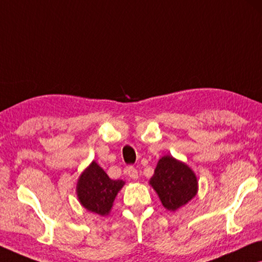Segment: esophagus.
I'll use <instances>...</instances> for the list:
<instances>
[{"label": "esophagus", "instance_id": "obj_1", "mask_svg": "<svg viewBox=\"0 0 262 262\" xmlns=\"http://www.w3.org/2000/svg\"><path fill=\"white\" fill-rule=\"evenodd\" d=\"M126 172H127V174H128V177H130L131 179H134V180L138 179V171H137L136 167H134V166H128Z\"/></svg>", "mask_w": 262, "mask_h": 262}]
</instances>
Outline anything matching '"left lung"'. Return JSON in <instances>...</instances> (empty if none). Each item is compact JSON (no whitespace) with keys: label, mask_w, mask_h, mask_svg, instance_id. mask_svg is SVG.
I'll use <instances>...</instances> for the list:
<instances>
[{"label":"left lung","mask_w":262,"mask_h":262,"mask_svg":"<svg viewBox=\"0 0 262 262\" xmlns=\"http://www.w3.org/2000/svg\"><path fill=\"white\" fill-rule=\"evenodd\" d=\"M150 185L168 211H177L186 205L198 192L194 172L172 156H164L159 159Z\"/></svg>","instance_id":"left-lung-1"}]
</instances>
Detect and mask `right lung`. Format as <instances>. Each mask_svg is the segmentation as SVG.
I'll list each match as a JSON object with an SVG mask.
<instances>
[{
	"mask_svg": "<svg viewBox=\"0 0 262 262\" xmlns=\"http://www.w3.org/2000/svg\"><path fill=\"white\" fill-rule=\"evenodd\" d=\"M124 184L123 180L108 178L105 171L97 163L92 162L79 176L76 191L84 208L96 214L107 215Z\"/></svg>",
	"mask_w": 262,
	"mask_h": 262,
	"instance_id": "right-lung-1",
	"label": "right lung"
}]
</instances>
